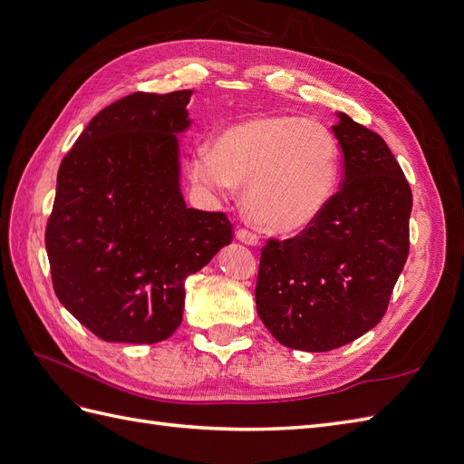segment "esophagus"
I'll list each match as a JSON object with an SVG mask.
<instances>
[{
  "mask_svg": "<svg viewBox=\"0 0 464 464\" xmlns=\"http://www.w3.org/2000/svg\"><path fill=\"white\" fill-rule=\"evenodd\" d=\"M236 240L242 242V244H247V246H257L259 244V236L242 228V230L236 232Z\"/></svg>",
  "mask_w": 464,
  "mask_h": 464,
  "instance_id": "34e87169",
  "label": "esophagus"
}]
</instances>
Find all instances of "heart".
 <instances>
[{
  "mask_svg": "<svg viewBox=\"0 0 464 464\" xmlns=\"http://www.w3.org/2000/svg\"><path fill=\"white\" fill-rule=\"evenodd\" d=\"M191 176L215 195L246 186L249 220L296 234L325 213L341 178L339 141L325 123L292 114H256L220 130L193 152Z\"/></svg>",
  "mask_w": 464,
  "mask_h": 464,
  "instance_id": "heart-1",
  "label": "heart"
}]
</instances>
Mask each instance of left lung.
<instances>
[{
	"label": "left lung",
	"instance_id": "obj_1",
	"mask_svg": "<svg viewBox=\"0 0 464 464\" xmlns=\"http://www.w3.org/2000/svg\"><path fill=\"white\" fill-rule=\"evenodd\" d=\"M341 189L312 227L261 251L256 304L288 348L327 353L373 329L409 257L412 191L377 133L343 111Z\"/></svg>",
	"mask_w": 464,
	"mask_h": 464
}]
</instances>
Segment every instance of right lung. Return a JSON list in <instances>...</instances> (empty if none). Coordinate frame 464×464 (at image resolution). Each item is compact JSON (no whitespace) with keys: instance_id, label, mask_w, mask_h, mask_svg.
Listing matches in <instances>:
<instances>
[{"instance_id":"add662e5","label":"right lung","mask_w":464,"mask_h":464,"mask_svg":"<svg viewBox=\"0 0 464 464\" xmlns=\"http://www.w3.org/2000/svg\"><path fill=\"white\" fill-rule=\"evenodd\" d=\"M193 91L133 92L89 121L58 172L46 227L55 296L108 343L154 344L181 323L186 278L232 240L224 213L188 208L179 141Z\"/></svg>"}]
</instances>
